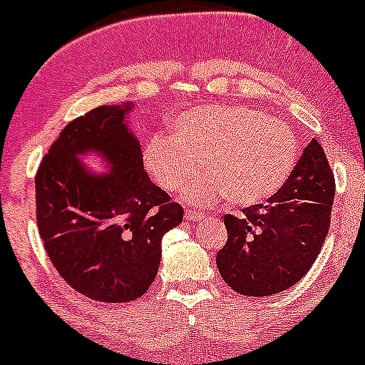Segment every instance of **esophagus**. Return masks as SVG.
<instances>
[{"mask_svg":"<svg viewBox=\"0 0 365 365\" xmlns=\"http://www.w3.org/2000/svg\"><path fill=\"white\" fill-rule=\"evenodd\" d=\"M205 217L203 212H185L187 221H201Z\"/></svg>","mask_w":365,"mask_h":365,"instance_id":"obj_1","label":"esophagus"}]
</instances>
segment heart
<instances>
[{
  "label": "heart",
  "instance_id": "heart-1",
  "mask_svg": "<svg viewBox=\"0 0 365 365\" xmlns=\"http://www.w3.org/2000/svg\"><path fill=\"white\" fill-rule=\"evenodd\" d=\"M298 158L291 126L244 105H208L183 112L169 139L153 137L144 148V165L165 192L185 189L189 203L228 197L235 207H257L277 196Z\"/></svg>",
  "mask_w": 365,
  "mask_h": 365
}]
</instances>
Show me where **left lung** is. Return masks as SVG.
<instances>
[{
  "instance_id": "obj_1",
  "label": "left lung",
  "mask_w": 365,
  "mask_h": 365,
  "mask_svg": "<svg viewBox=\"0 0 365 365\" xmlns=\"http://www.w3.org/2000/svg\"><path fill=\"white\" fill-rule=\"evenodd\" d=\"M334 197V173L312 139L277 196L244 208L240 217L225 215L228 240L215 264L226 284L255 298L298 284L327 239Z\"/></svg>"
}]
</instances>
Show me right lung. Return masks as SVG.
<instances>
[{"label":"right lung","mask_w":365,"mask_h":365,"mask_svg":"<svg viewBox=\"0 0 365 365\" xmlns=\"http://www.w3.org/2000/svg\"><path fill=\"white\" fill-rule=\"evenodd\" d=\"M133 103L103 105L71 121L35 176L38 233L60 277L103 303L140 298L153 284L162 237L183 208L144 171L128 115ZM96 156L105 172L81 158Z\"/></svg>","instance_id":"right-lung-1"}]
</instances>
